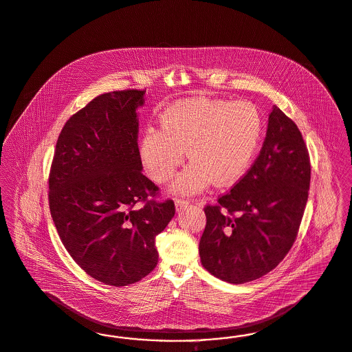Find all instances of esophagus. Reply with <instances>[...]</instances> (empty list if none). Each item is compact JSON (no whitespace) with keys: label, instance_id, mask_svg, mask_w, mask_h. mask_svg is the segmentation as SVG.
I'll return each instance as SVG.
<instances>
[{"label":"esophagus","instance_id":"obj_1","mask_svg":"<svg viewBox=\"0 0 352 352\" xmlns=\"http://www.w3.org/2000/svg\"><path fill=\"white\" fill-rule=\"evenodd\" d=\"M188 206H190V201H187V200H183V199H177V200H175V209H177L178 212L186 209Z\"/></svg>","mask_w":352,"mask_h":352}]
</instances>
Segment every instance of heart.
<instances>
[{
	"label": "heart",
	"mask_w": 352,
	"mask_h": 352,
	"mask_svg": "<svg viewBox=\"0 0 352 352\" xmlns=\"http://www.w3.org/2000/svg\"><path fill=\"white\" fill-rule=\"evenodd\" d=\"M264 133V120L248 101L186 98L160 117V130H148L140 155L151 178L168 182L182 164L192 161L173 183L181 194H199L213 181L219 187L238 182L250 168Z\"/></svg>",
	"instance_id": "1"
}]
</instances>
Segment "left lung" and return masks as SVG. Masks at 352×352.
Returning a JSON list of instances; mask_svg holds the SVG:
<instances>
[{
	"label": "left lung",
	"instance_id": "8db88e82",
	"mask_svg": "<svg viewBox=\"0 0 352 352\" xmlns=\"http://www.w3.org/2000/svg\"><path fill=\"white\" fill-rule=\"evenodd\" d=\"M309 183L311 162L302 133L273 105L252 166L216 204L204 208L206 225L199 243L203 267L235 285L273 270L298 236Z\"/></svg>",
	"mask_w": 352,
	"mask_h": 352
}]
</instances>
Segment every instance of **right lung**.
<instances>
[{"instance_id": "1", "label": "right lung", "mask_w": 352, "mask_h": 352, "mask_svg": "<svg viewBox=\"0 0 352 352\" xmlns=\"http://www.w3.org/2000/svg\"><path fill=\"white\" fill-rule=\"evenodd\" d=\"M144 94L108 92L73 114L49 173V209L65 248L88 276L116 287L156 267V235L175 213L142 173L136 109Z\"/></svg>"}]
</instances>
